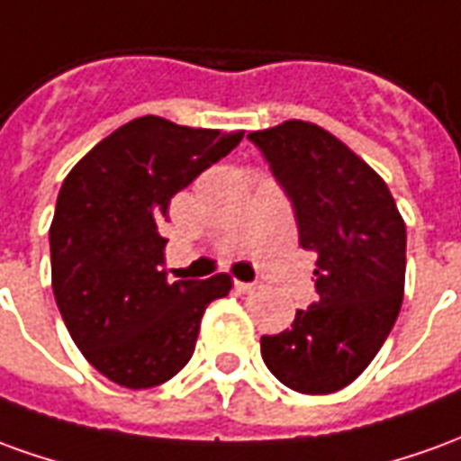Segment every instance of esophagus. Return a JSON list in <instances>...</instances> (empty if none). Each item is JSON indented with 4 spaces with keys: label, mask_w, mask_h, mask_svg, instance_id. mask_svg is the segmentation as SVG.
I'll return each instance as SVG.
<instances>
[{
    "label": "esophagus",
    "mask_w": 461,
    "mask_h": 461,
    "mask_svg": "<svg viewBox=\"0 0 461 461\" xmlns=\"http://www.w3.org/2000/svg\"><path fill=\"white\" fill-rule=\"evenodd\" d=\"M257 286H259L257 282H234V289L241 292V294H249V292H254Z\"/></svg>",
    "instance_id": "34e87169"
}]
</instances>
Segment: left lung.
<instances>
[{
    "mask_svg": "<svg viewBox=\"0 0 461 461\" xmlns=\"http://www.w3.org/2000/svg\"><path fill=\"white\" fill-rule=\"evenodd\" d=\"M292 202L299 244L317 254V302L264 334L267 369L302 394L352 384L375 359L404 297L407 227L366 162L317 124L289 119L247 134Z\"/></svg>",
    "mask_w": 461,
    "mask_h": 461,
    "instance_id": "8db88e82",
    "label": "left lung"
}]
</instances>
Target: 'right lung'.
<instances>
[{
    "label": "right lung",
    "mask_w": 461,
    "mask_h": 461,
    "mask_svg": "<svg viewBox=\"0 0 461 461\" xmlns=\"http://www.w3.org/2000/svg\"><path fill=\"white\" fill-rule=\"evenodd\" d=\"M244 131L131 119L64 179L50 227L51 289L74 344L127 389L162 384L194 354L209 302L230 275L172 282L159 224L169 202L237 147Z\"/></svg>",
    "instance_id": "obj_1"
}]
</instances>
